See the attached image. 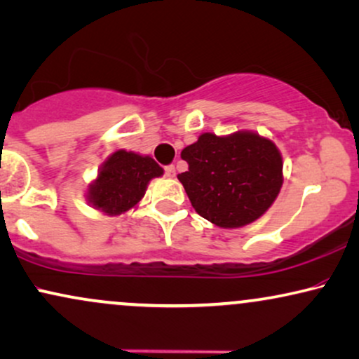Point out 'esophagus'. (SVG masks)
I'll use <instances>...</instances> for the list:
<instances>
[{
    "mask_svg": "<svg viewBox=\"0 0 359 359\" xmlns=\"http://www.w3.org/2000/svg\"><path fill=\"white\" fill-rule=\"evenodd\" d=\"M164 172H165V177H175V167L174 165H167L165 169H164Z\"/></svg>",
    "mask_w": 359,
    "mask_h": 359,
    "instance_id": "esophagus-1",
    "label": "esophagus"
}]
</instances>
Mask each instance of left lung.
Masks as SVG:
<instances>
[{"label": "left lung", "mask_w": 359, "mask_h": 359, "mask_svg": "<svg viewBox=\"0 0 359 359\" xmlns=\"http://www.w3.org/2000/svg\"><path fill=\"white\" fill-rule=\"evenodd\" d=\"M177 175L198 215L222 229L248 225L269 210L283 184V162L270 139L250 130L205 133L180 154Z\"/></svg>", "instance_id": "left-lung-1"}]
</instances>
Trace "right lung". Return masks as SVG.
<instances>
[{"instance_id": "right-lung-1", "label": "right lung", "mask_w": 359, "mask_h": 359, "mask_svg": "<svg viewBox=\"0 0 359 359\" xmlns=\"http://www.w3.org/2000/svg\"><path fill=\"white\" fill-rule=\"evenodd\" d=\"M162 174L164 170L152 157L117 151L109 156L97 179L89 185L88 201L106 215H121L137 205L147 184Z\"/></svg>"}]
</instances>
